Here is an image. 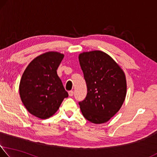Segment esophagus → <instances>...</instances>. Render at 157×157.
Instances as JSON below:
<instances>
[{"label": "esophagus", "instance_id": "34e87169", "mask_svg": "<svg viewBox=\"0 0 157 157\" xmlns=\"http://www.w3.org/2000/svg\"><path fill=\"white\" fill-rule=\"evenodd\" d=\"M69 95L70 96V97H72V96L74 95V91H72V90L69 91Z\"/></svg>", "mask_w": 157, "mask_h": 157}]
</instances>
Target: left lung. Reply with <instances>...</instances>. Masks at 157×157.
I'll return each mask as SVG.
<instances>
[{
	"mask_svg": "<svg viewBox=\"0 0 157 157\" xmlns=\"http://www.w3.org/2000/svg\"><path fill=\"white\" fill-rule=\"evenodd\" d=\"M78 59L88 90L85 100L78 103L82 114L93 124L107 122L119 112L126 98L124 72L100 50L82 52Z\"/></svg>",
	"mask_w": 157,
	"mask_h": 157,
	"instance_id": "8db88e82",
	"label": "left lung"
}]
</instances>
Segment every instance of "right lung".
I'll list each match as a JSON object with an SVG mask.
<instances>
[{"label": "right lung", "instance_id": "1", "mask_svg": "<svg viewBox=\"0 0 157 157\" xmlns=\"http://www.w3.org/2000/svg\"><path fill=\"white\" fill-rule=\"evenodd\" d=\"M64 56L55 51L40 55L29 64L21 76L19 86L21 102L30 114L39 119L52 117L69 96L57 74Z\"/></svg>", "mask_w": 157, "mask_h": 157}]
</instances>
